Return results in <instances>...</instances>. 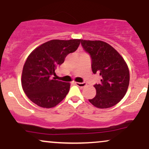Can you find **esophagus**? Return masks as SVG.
<instances>
[{"mask_svg":"<svg viewBox=\"0 0 149 149\" xmlns=\"http://www.w3.org/2000/svg\"><path fill=\"white\" fill-rule=\"evenodd\" d=\"M75 84H76L77 86L80 87V88H84L85 86H86V83H78V82H76L75 83Z\"/></svg>","mask_w":149,"mask_h":149,"instance_id":"esophagus-1","label":"esophagus"}]
</instances>
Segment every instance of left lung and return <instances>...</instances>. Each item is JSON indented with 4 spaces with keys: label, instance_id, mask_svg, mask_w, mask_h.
<instances>
[{
    "label": "left lung",
    "instance_id": "obj_1",
    "mask_svg": "<svg viewBox=\"0 0 149 149\" xmlns=\"http://www.w3.org/2000/svg\"><path fill=\"white\" fill-rule=\"evenodd\" d=\"M83 47L92 58V70L102 77L94 85L96 96L89 102L99 109L115 106L123 98L130 83V71L125 61L111 45L102 40H81Z\"/></svg>",
    "mask_w": 149,
    "mask_h": 149
}]
</instances>
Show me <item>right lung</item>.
Returning <instances> with one entry per match:
<instances>
[{
	"mask_svg": "<svg viewBox=\"0 0 149 149\" xmlns=\"http://www.w3.org/2000/svg\"><path fill=\"white\" fill-rule=\"evenodd\" d=\"M80 39L51 40L33 49L22 73V86L28 98L42 108L54 107L66 97L70 83L51 78L58 65L78 49Z\"/></svg>",
	"mask_w": 149,
	"mask_h": 149,
	"instance_id": "1",
	"label": "right lung"
}]
</instances>
